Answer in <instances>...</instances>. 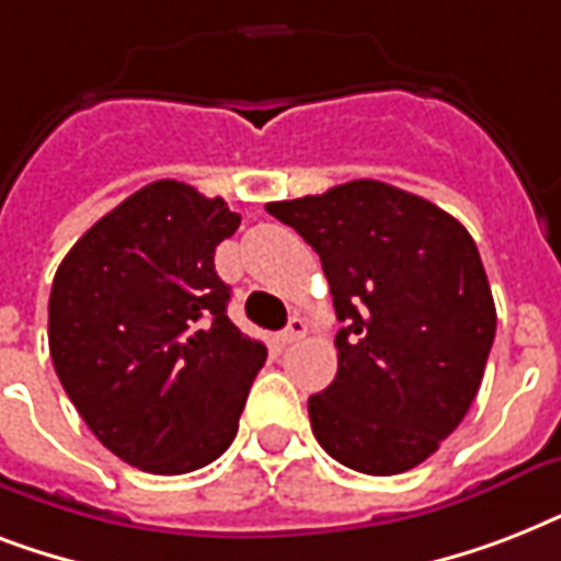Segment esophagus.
Masks as SVG:
<instances>
[{"instance_id": "esophagus-1", "label": "esophagus", "mask_w": 561, "mask_h": 561, "mask_svg": "<svg viewBox=\"0 0 561 561\" xmlns=\"http://www.w3.org/2000/svg\"><path fill=\"white\" fill-rule=\"evenodd\" d=\"M306 320H299V317H290V323L285 332H279V343L282 346H290V343H297L299 337H306Z\"/></svg>"}]
</instances>
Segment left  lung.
I'll return each instance as SVG.
<instances>
[{
    "mask_svg": "<svg viewBox=\"0 0 561 561\" xmlns=\"http://www.w3.org/2000/svg\"><path fill=\"white\" fill-rule=\"evenodd\" d=\"M267 211L314 247L343 323L337 375L308 399L317 443L375 478L425 462L469 413L495 341L474 238L431 201L378 180Z\"/></svg>",
    "mask_w": 561,
    "mask_h": 561,
    "instance_id": "8db88e82",
    "label": "left lung"
}]
</instances>
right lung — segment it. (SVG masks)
Listing matches in <instances>:
<instances>
[{
    "mask_svg": "<svg viewBox=\"0 0 561 561\" xmlns=\"http://www.w3.org/2000/svg\"><path fill=\"white\" fill-rule=\"evenodd\" d=\"M241 224L220 197L157 180L78 238L51 282L48 352L104 448L186 474L238 434L264 343L227 317L215 247Z\"/></svg>",
    "mask_w": 561,
    "mask_h": 561,
    "instance_id": "right-lung-1",
    "label": "right lung"
}]
</instances>
